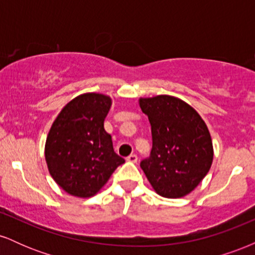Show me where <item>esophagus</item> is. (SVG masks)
<instances>
[{
  "mask_svg": "<svg viewBox=\"0 0 255 255\" xmlns=\"http://www.w3.org/2000/svg\"><path fill=\"white\" fill-rule=\"evenodd\" d=\"M127 160H128V162H130V163H136L137 162V156H136V154L131 153L127 157Z\"/></svg>",
  "mask_w": 255,
  "mask_h": 255,
  "instance_id": "obj_1",
  "label": "esophagus"
}]
</instances>
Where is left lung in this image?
Here are the masks:
<instances>
[{"mask_svg": "<svg viewBox=\"0 0 255 255\" xmlns=\"http://www.w3.org/2000/svg\"><path fill=\"white\" fill-rule=\"evenodd\" d=\"M139 105L148 116L152 131L151 157L140 166L160 197H186L212 165L209 128L194 108L174 96L141 97Z\"/></svg>", "mask_w": 255, "mask_h": 255, "instance_id": "left-lung-1", "label": "left lung"}]
</instances>
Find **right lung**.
<instances>
[{"label": "right lung", "mask_w": 255, "mask_h": 255, "mask_svg": "<svg viewBox=\"0 0 255 255\" xmlns=\"http://www.w3.org/2000/svg\"><path fill=\"white\" fill-rule=\"evenodd\" d=\"M111 104L109 96L83 93L64 105L49 130L44 150L48 170L69 195L93 197L125 163L104 129Z\"/></svg>", "instance_id": "obj_1"}]
</instances>
